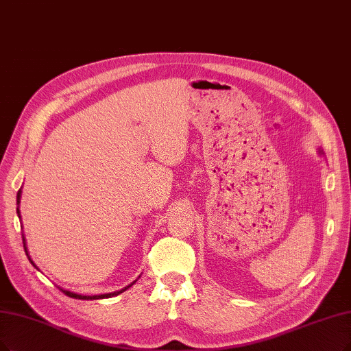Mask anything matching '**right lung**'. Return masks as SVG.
Instances as JSON below:
<instances>
[{
    "label": "right lung",
    "instance_id": "add662e5",
    "mask_svg": "<svg viewBox=\"0 0 351 351\" xmlns=\"http://www.w3.org/2000/svg\"><path fill=\"white\" fill-rule=\"evenodd\" d=\"M20 197H21V191H19L17 193V204L20 203ZM17 213H19V217H20V210L17 208ZM24 241V239H23ZM24 249H25V252H27V247H25V243H24ZM29 255V254H27ZM30 259V258H29ZM30 262L33 263V261L30 259ZM34 265V263H33ZM36 266V265H34ZM135 282V281H134ZM132 282V284H134ZM131 284V285H132ZM131 285H128V287H125L123 289H121V291H115V292H110V293H102V295H80V293H76V292H70V291H67V289H62L67 297H70V298H76V300H102V298H110V297H115V295H119V293H122L123 291H127Z\"/></svg>",
    "mask_w": 351,
    "mask_h": 351
}]
</instances>
